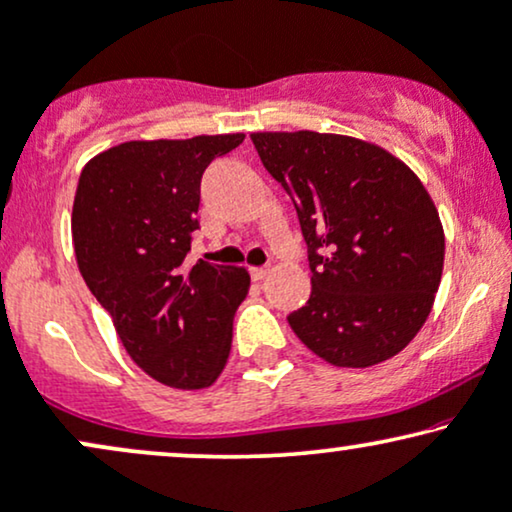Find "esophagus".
I'll list each match as a JSON object with an SVG mask.
<instances>
[{
    "label": "esophagus",
    "instance_id": "34e87169",
    "mask_svg": "<svg viewBox=\"0 0 512 512\" xmlns=\"http://www.w3.org/2000/svg\"><path fill=\"white\" fill-rule=\"evenodd\" d=\"M269 274V267H250V278L252 281H264Z\"/></svg>",
    "mask_w": 512,
    "mask_h": 512
}]
</instances>
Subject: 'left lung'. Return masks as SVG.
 Returning a JSON list of instances; mask_svg holds the SVG:
<instances>
[{
    "mask_svg": "<svg viewBox=\"0 0 512 512\" xmlns=\"http://www.w3.org/2000/svg\"><path fill=\"white\" fill-rule=\"evenodd\" d=\"M262 165L293 198L312 295L288 316L316 357L368 368L399 354L430 316L444 229L409 167L342 134L255 132Z\"/></svg>",
    "mask_w": 512,
    "mask_h": 512,
    "instance_id": "1",
    "label": "left lung"
}]
</instances>
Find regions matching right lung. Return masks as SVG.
<instances>
[{
    "instance_id": "right-lung-1",
    "label": "right lung",
    "mask_w": 512,
    "mask_h": 512,
    "mask_svg": "<svg viewBox=\"0 0 512 512\" xmlns=\"http://www.w3.org/2000/svg\"><path fill=\"white\" fill-rule=\"evenodd\" d=\"M243 139L127 141L94 155L77 181L70 226L84 283L134 364L177 390L219 378L250 288L241 267L186 264L205 167Z\"/></svg>"
}]
</instances>
